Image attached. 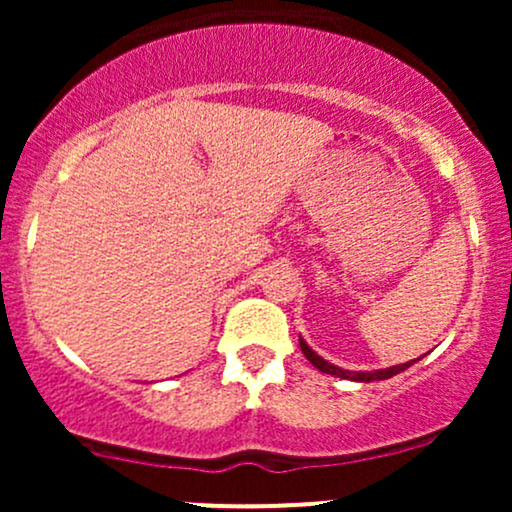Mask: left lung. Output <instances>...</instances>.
I'll list each match as a JSON object with an SVG mask.
<instances>
[{"label": "left lung", "instance_id": "left-lung-1", "mask_svg": "<svg viewBox=\"0 0 512 512\" xmlns=\"http://www.w3.org/2000/svg\"><path fill=\"white\" fill-rule=\"evenodd\" d=\"M298 344H301V351L305 354V358H308L310 363L317 370H322V373L327 375H334V378H344V380H356V383H373V380H387L392 378V375L402 373V370H407L411 363L414 361H407V363H399V366H390V368H380V370H344L339 366H334V363L325 361L320 354H315L313 349H310L308 344H305L303 337H298ZM419 361V358H416Z\"/></svg>", "mask_w": 512, "mask_h": 512}]
</instances>
